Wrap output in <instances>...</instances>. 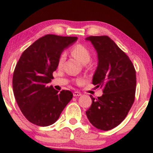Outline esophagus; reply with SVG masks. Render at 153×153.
Instances as JSON below:
<instances>
[{
    "label": "esophagus",
    "mask_w": 153,
    "mask_h": 153,
    "mask_svg": "<svg viewBox=\"0 0 153 153\" xmlns=\"http://www.w3.org/2000/svg\"><path fill=\"white\" fill-rule=\"evenodd\" d=\"M73 95H74V97H79V96H81V94L80 92H78V91H75V92L73 93Z\"/></svg>",
    "instance_id": "1"
}]
</instances>
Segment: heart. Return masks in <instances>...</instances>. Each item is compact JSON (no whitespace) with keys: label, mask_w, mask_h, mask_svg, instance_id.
<instances>
[{"label":"heart","mask_w":153,"mask_h":153,"mask_svg":"<svg viewBox=\"0 0 153 153\" xmlns=\"http://www.w3.org/2000/svg\"><path fill=\"white\" fill-rule=\"evenodd\" d=\"M71 53L75 59H77L79 62L83 64L88 63L91 59L90 51L82 44H77V45L74 46L71 50ZM64 59H65V53H62L59 58L58 65H62L64 62Z\"/></svg>","instance_id":"obj_1"}]
</instances>
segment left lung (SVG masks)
<instances>
[{
	"mask_svg": "<svg viewBox=\"0 0 153 153\" xmlns=\"http://www.w3.org/2000/svg\"><path fill=\"white\" fill-rule=\"evenodd\" d=\"M98 55L93 85L102 88L101 97L91 96L92 104L86 115L95 128L109 131L126 118L135 99L136 71L129 57L109 37L90 36Z\"/></svg>",
	"mask_w": 153,
	"mask_h": 153,
	"instance_id": "8db88e82",
	"label": "left lung"
}]
</instances>
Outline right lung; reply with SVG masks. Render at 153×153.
<instances>
[{
	"label": "right lung",
	"mask_w": 153,
	"mask_h": 153,
	"mask_svg": "<svg viewBox=\"0 0 153 153\" xmlns=\"http://www.w3.org/2000/svg\"><path fill=\"white\" fill-rule=\"evenodd\" d=\"M77 37L46 35L25 50L16 63L13 76V91L21 112L38 126H49L57 121L72 100L70 91H56L48 86L53 78L59 58Z\"/></svg>",
	"instance_id": "1"
}]
</instances>
